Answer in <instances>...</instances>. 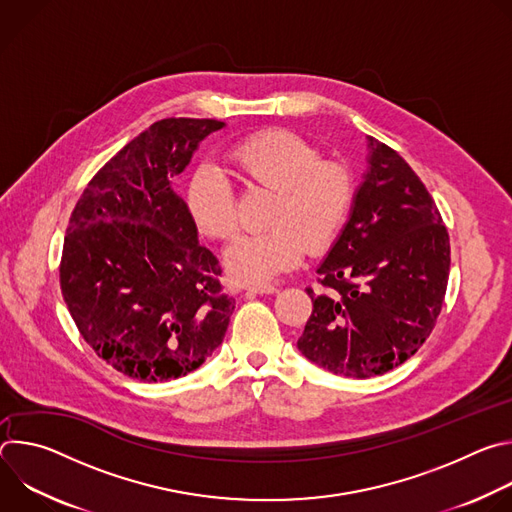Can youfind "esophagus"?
I'll return each instance as SVG.
<instances>
[{"mask_svg": "<svg viewBox=\"0 0 512 512\" xmlns=\"http://www.w3.org/2000/svg\"><path fill=\"white\" fill-rule=\"evenodd\" d=\"M249 291L253 294H277V287L275 285H267V283H257V285H249Z\"/></svg>", "mask_w": 512, "mask_h": 512, "instance_id": "34e87169", "label": "esophagus"}]
</instances>
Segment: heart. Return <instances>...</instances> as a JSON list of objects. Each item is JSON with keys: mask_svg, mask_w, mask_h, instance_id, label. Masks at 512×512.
<instances>
[{"mask_svg": "<svg viewBox=\"0 0 512 512\" xmlns=\"http://www.w3.org/2000/svg\"><path fill=\"white\" fill-rule=\"evenodd\" d=\"M227 162L247 186L271 190L267 229L245 233L225 251L239 281H269L294 269L306 249L322 253L342 233L354 202L346 166L324 162L314 143L296 131L271 127L231 145ZM186 210L194 227L214 239L235 231L233 186L212 170H196L186 186Z\"/></svg>", "mask_w": 512, "mask_h": 512, "instance_id": "obj_1", "label": "heart"}]
</instances>
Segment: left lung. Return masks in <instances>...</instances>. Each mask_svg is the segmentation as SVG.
<instances>
[{"label": "left lung", "mask_w": 512, "mask_h": 512, "mask_svg": "<svg viewBox=\"0 0 512 512\" xmlns=\"http://www.w3.org/2000/svg\"><path fill=\"white\" fill-rule=\"evenodd\" d=\"M367 174L348 221L318 267L326 289L298 340L318 367L352 379L411 358L442 312L450 237L431 194L389 145L367 137Z\"/></svg>", "instance_id": "left-lung-1"}]
</instances>
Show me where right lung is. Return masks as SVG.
Listing matches in <instances>:
<instances>
[{"instance_id":"right-lung-1","label":"right lung","mask_w":512,"mask_h":512,"mask_svg":"<svg viewBox=\"0 0 512 512\" xmlns=\"http://www.w3.org/2000/svg\"><path fill=\"white\" fill-rule=\"evenodd\" d=\"M225 123L160 119L87 184L70 214L60 289L85 342L143 383L196 371L223 342L235 300L218 259L198 245L174 178Z\"/></svg>"}]
</instances>
